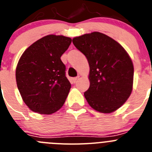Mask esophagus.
<instances>
[{"instance_id":"esophagus-1","label":"esophagus","mask_w":152,"mask_h":152,"mask_svg":"<svg viewBox=\"0 0 152 152\" xmlns=\"http://www.w3.org/2000/svg\"><path fill=\"white\" fill-rule=\"evenodd\" d=\"M78 78H79V77H74L73 78V81L74 82H76V81H77V80H78Z\"/></svg>"}]
</instances>
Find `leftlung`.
<instances>
[{
	"label": "left lung",
	"mask_w": 152,
	"mask_h": 152,
	"mask_svg": "<svg viewBox=\"0 0 152 152\" xmlns=\"http://www.w3.org/2000/svg\"><path fill=\"white\" fill-rule=\"evenodd\" d=\"M72 42L89 63L86 100L98 112H114L132 91L134 68L129 56L117 42L99 32L75 37Z\"/></svg>",
	"instance_id": "left-lung-1"
}]
</instances>
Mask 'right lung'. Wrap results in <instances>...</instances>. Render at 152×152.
Returning a JSON list of instances; mask_svg holds the SVG:
<instances>
[{"mask_svg": "<svg viewBox=\"0 0 152 152\" xmlns=\"http://www.w3.org/2000/svg\"><path fill=\"white\" fill-rule=\"evenodd\" d=\"M72 43L64 36L48 35L25 50L16 68L17 88L33 112L52 114L64 105L71 89L61 56Z\"/></svg>", "mask_w": 152, "mask_h": 152, "instance_id": "obj_1", "label": "right lung"}]
</instances>
